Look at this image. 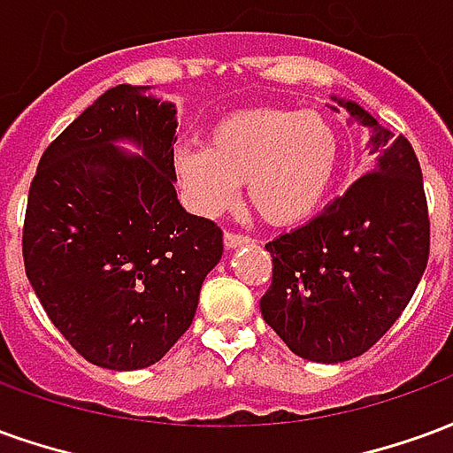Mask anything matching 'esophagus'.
Returning a JSON list of instances; mask_svg holds the SVG:
<instances>
[{
    "instance_id": "1",
    "label": "esophagus",
    "mask_w": 453,
    "mask_h": 453,
    "mask_svg": "<svg viewBox=\"0 0 453 453\" xmlns=\"http://www.w3.org/2000/svg\"><path fill=\"white\" fill-rule=\"evenodd\" d=\"M223 242H226L227 250H235V247L250 245V242H252V237L240 235V233H230V230H227L226 235H223Z\"/></svg>"
}]
</instances>
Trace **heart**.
I'll return each instance as SVG.
<instances>
[{
  "label": "heart",
  "instance_id": "heart-1",
  "mask_svg": "<svg viewBox=\"0 0 453 453\" xmlns=\"http://www.w3.org/2000/svg\"><path fill=\"white\" fill-rule=\"evenodd\" d=\"M340 162V130L325 113L265 106L213 123L206 148H179L174 174L203 216L235 206L247 181L250 201L266 223L296 226L323 206Z\"/></svg>",
  "mask_w": 453,
  "mask_h": 453
}]
</instances>
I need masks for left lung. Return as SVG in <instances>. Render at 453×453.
I'll list each match as a JSON object with an SVG mask.
<instances>
[{
  "label": "left lung",
  "mask_w": 453,
  "mask_h": 453,
  "mask_svg": "<svg viewBox=\"0 0 453 453\" xmlns=\"http://www.w3.org/2000/svg\"><path fill=\"white\" fill-rule=\"evenodd\" d=\"M333 102L371 128L373 165L320 216L266 242L274 274L259 301L286 347L320 364L354 359L388 333L429 257L427 198L412 145L359 104Z\"/></svg>",
  "instance_id": "1"
}]
</instances>
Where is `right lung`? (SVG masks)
Masks as SVG:
<instances>
[{
  "mask_svg": "<svg viewBox=\"0 0 453 453\" xmlns=\"http://www.w3.org/2000/svg\"><path fill=\"white\" fill-rule=\"evenodd\" d=\"M145 92L113 87L48 145L24 220L26 276L45 313L113 371L152 366L174 347L223 257L220 227L177 198V109Z\"/></svg>",
  "mask_w": 453,
  "mask_h": 453,
  "instance_id": "right-lung-1",
  "label": "right lung"
}]
</instances>
